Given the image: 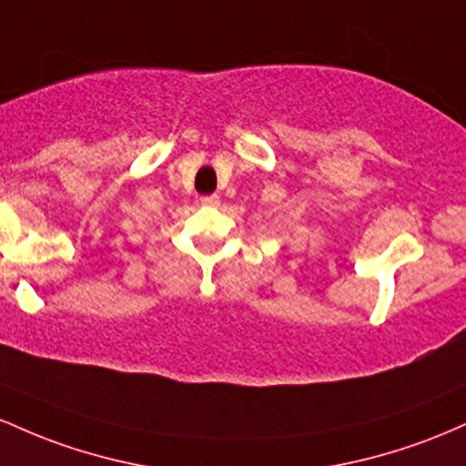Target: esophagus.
I'll return each instance as SVG.
<instances>
[{
  "label": "esophagus",
  "mask_w": 466,
  "mask_h": 466,
  "mask_svg": "<svg viewBox=\"0 0 466 466\" xmlns=\"http://www.w3.org/2000/svg\"><path fill=\"white\" fill-rule=\"evenodd\" d=\"M200 202L205 207H218L219 205V198L218 196H202Z\"/></svg>",
  "instance_id": "obj_1"
}]
</instances>
